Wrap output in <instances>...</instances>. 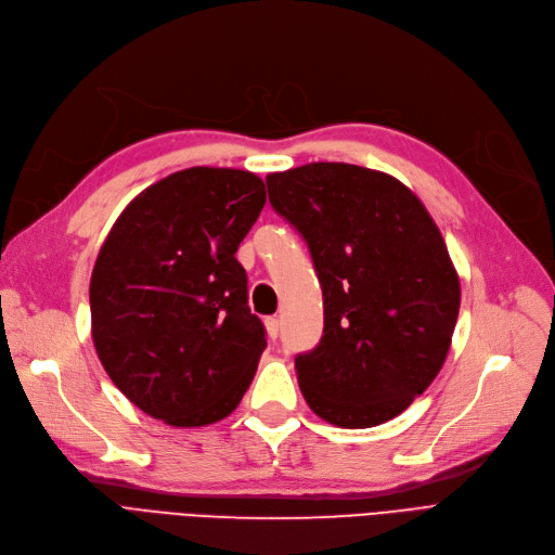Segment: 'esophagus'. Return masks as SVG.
<instances>
[{
    "mask_svg": "<svg viewBox=\"0 0 555 555\" xmlns=\"http://www.w3.org/2000/svg\"><path fill=\"white\" fill-rule=\"evenodd\" d=\"M266 335H269L273 341L280 337V321L275 317L266 319Z\"/></svg>",
    "mask_w": 555,
    "mask_h": 555,
    "instance_id": "1",
    "label": "esophagus"
}]
</instances>
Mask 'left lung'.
<instances>
[{"mask_svg":"<svg viewBox=\"0 0 555 555\" xmlns=\"http://www.w3.org/2000/svg\"><path fill=\"white\" fill-rule=\"evenodd\" d=\"M323 289V337L296 358L307 405L371 428L424 393L451 348L460 280L435 220L396 177L319 162L266 177Z\"/></svg>","mask_w":555,"mask_h":555,"instance_id":"left-lung-1","label":"left lung"}]
</instances>
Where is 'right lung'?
Returning a JSON list of instances; mask_svg holds the SVG:
<instances>
[{
    "mask_svg": "<svg viewBox=\"0 0 555 555\" xmlns=\"http://www.w3.org/2000/svg\"><path fill=\"white\" fill-rule=\"evenodd\" d=\"M266 205L255 172L195 166L131 201L91 275L98 358L114 385L168 426H209L250 387L266 330L234 253Z\"/></svg>",
    "mask_w": 555,
    "mask_h": 555,
    "instance_id": "obj_1",
    "label": "right lung"
}]
</instances>
